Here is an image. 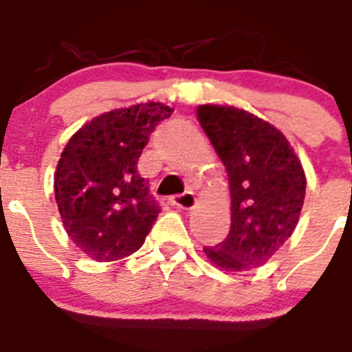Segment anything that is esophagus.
Here are the masks:
<instances>
[{
    "label": "esophagus",
    "mask_w": 352,
    "mask_h": 352,
    "mask_svg": "<svg viewBox=\"0 0 352 352\" xmlns=\"http://www.w3.org/2000/svg\"><path fill=\"white\" fill-rule=\"evenodd\" d=\"M170 204L176 208H183V210H192L195 206V197L192 192H185L182 195H174L170 197Z\"/></svg>",
    "instance_id": "34e87169"
}]
</instances>
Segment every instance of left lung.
<instances>
[{
  "label": "left lung",
  "mask_w": 352,
  "mask_h": 352,
  "mask_svg": "<svg viewBox=\"0 0 352 352\" xmlns=\"http://www.w3.org/2000/svg\"><path fill=\"white\" fill-rule=\"evenodd\" d=\"M197 118L231 188L229 234L204 254L229 272L256 268L296 229L307 186L301 162L280 130L247 111L199 105Z\"/></svg>",
  "instance_id": "8db88e82"
}]
</instances>
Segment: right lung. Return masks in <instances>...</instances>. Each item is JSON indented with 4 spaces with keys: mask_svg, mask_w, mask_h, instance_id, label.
Segmentation results:
<instances>
[{
    "mask_svg": "<svg viewBox=\"0 0 352 352\" xmlns=\"http://www.w3.org/2000/svg\"><path fill=\"white\" fill-rule=\"evenodd\" d=\"M173 114L169 105L116 109L77 130L54 176L65 231L91 259L118 261L138 252L160 213L138 160L149 135Z\"/></svg>",
    "mask_w": 352,
    "mask_h": 352,
    "instance_id": "obj_1",
    "label": "right lung"
}]
</instances>
